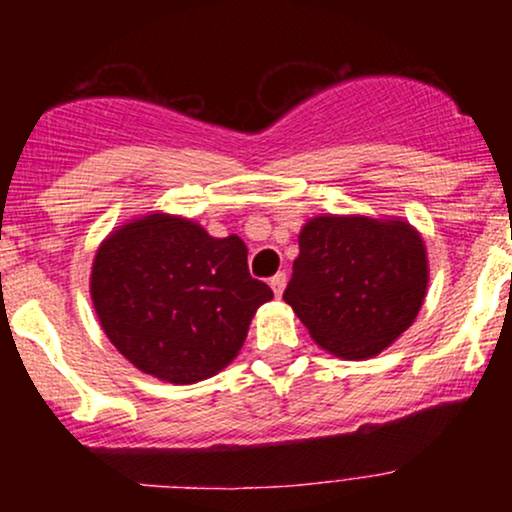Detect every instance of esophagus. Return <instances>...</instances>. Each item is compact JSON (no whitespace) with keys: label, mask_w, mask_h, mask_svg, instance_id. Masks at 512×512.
Listing matches in <instances>:
<instances>
[{"label":"esophagus","mask_w":512,"mask_h":512,"mask_svg":"<svg viewBox=\"0 0 512 512\" xmlns=\"http://www.w3.org/2000/svg\"><path fill=\"white\" fill-rule=\"evenodd\" d=\"M269 286H272V291L276 293V296H281V293H284V286H286V274L284 272L274 274L272 279H269Z\"/></svg>","instance_id":"1"}]
</instances>
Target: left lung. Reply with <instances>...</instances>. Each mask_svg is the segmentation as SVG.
<instances>
[{
  "label": "left lung",
  "instance_id": "1",
  "mask_svg": "<svg viewBox=\"0 0 512 512\" xmlns=\"http://www.w3.org/2000/svg\"><path fill=\"white\" fill-rule=\"evenodd\" d=\"M298 248L284 301L322 349L342 358L375 356L421 310L426 248L409 223L317 216L305 223Z\"/></svg>",
  "mask_w": 512,
  "mask_h": 512
}]
</instances>
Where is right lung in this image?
Here are the masks:
<instances>
[{
  "mask_svg": "<svg viewBox=\"0 0 512 512\" xmlns=\"http://www.w3.org/2000/svg\"><path fill=\"white\" fill-rule=\"evenodd\" d=\"M91 298L129 363L190 385L236 358L252 315L274 293L250 276L238 236L211 238L197 223L151 214L98 248Z\"/></svg>",
  "mask_w": 512,
  "mask_h": 512,
  "instance_id": "add662e5",
  "label": "right lung"
}]
</instances>
